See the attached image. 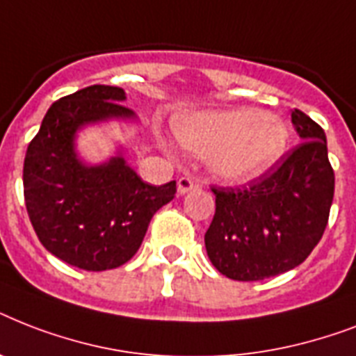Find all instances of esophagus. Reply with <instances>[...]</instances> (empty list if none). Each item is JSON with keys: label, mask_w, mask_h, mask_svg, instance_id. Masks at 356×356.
<instances>
[{"label": "esophagus", "mask_w": 356, "mask_h": 356, "mask_svg": "<svg viewBox=\"0 0 356 356\" xmlns=\"http://www.w3.org/2000/svg\"><path fill=\"white\" fill-rule=\"evenodd\" d=\"M195 186H197V183H195V181L192 177H179V181H177V192L181 195L192 192V190H194Z\"/></svg>", "instance_id": "obj_1"}]
</instances>
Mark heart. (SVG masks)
<instances>
[{
  "label": "heart",
  "mask_w": 356,
  "mask_h": 356,
  "mask_svg": "<svg viewBox=\"0 0 356 356\" xmlns=\"http://www.w3.org/2000/svg\"><path fill=\"white\" fill-rule=\"evenodd\" d=\"M175 131L190 151L209 155V172L227 184L262 177L288 144V129L281 118L248 107L186 114Z\"/></svg>",
  "instance_id": "obj_1"
}]
</instances>
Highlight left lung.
Returning a JSON list of instances; mask_svg holds the SVG:
<instances>
[{"label": "left lung", "mask_w": 356, "mask_h": 356, "mask_svg": "<svg viewBox=\"0 0 356 356\" xmlns=\"http://www.w3.org/2000/svg\"><path fill=\"white\" fill-rule=\"evenodd\" d=\"M299 144L249 186L212 188L216 214L205 233L207 254L222 275L262 281L299 266L318 245L334 195L323 129L298 108Z\"/></svg>", "instance_id": "8db88e82"}]
</instances>
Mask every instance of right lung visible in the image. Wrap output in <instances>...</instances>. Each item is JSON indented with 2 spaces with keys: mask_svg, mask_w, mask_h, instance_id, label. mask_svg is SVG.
I'll return each mask as SVG.
<instances>
[{
  "mask_svg": "<svg viewBox=\"0 0 356 356\" xmlns=\"http://www.w3.org/2000/svg\"><path fill=\"white\" fill-rule=\"evenodd\" d=\"M122 102L123 88L107 85L60 97L25 153V207L36 236L57 259L86 271L114 270L133 259L153 214L177 192L175 181L144 183L123 149L102 164L79 156L75 138L81 129L136 120Z\"/></svg>",
  "mask_w": 356,
  "mask_h": 356,
  "instance_id": "obj_1",
  "label": "right lung"
}]
</instances>
